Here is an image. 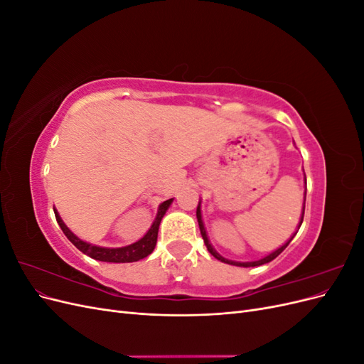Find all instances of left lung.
<instances>
[{"label": "left lung", "instance_id": "obj_1", "mask_svg": "<svg viewBox=\"0 0 364 364\" xmlns=\"http://www.w3.org/2000/svg\"><path fill=\"white\" fill-rule=\"evenodd\" d=\"M304 213H305V205H304ZM304 213H302V218H301V223H299V228H301V225H302V222H304ZM197 222H199V228H200V234H202V238H203V241H205V246H206V249H208V252L211 253L213 257H215L217 259H220L222 262H228V264H232V266H240V267H257V266H262V264H266V262H270V261H273L274 258H277L281 252H284V249L287 247L289 245H290V241L293 240V237L297 234V232H294V235L287 241V243H285L284 246H281L278 250H274L273 253H270V255H267L266 258H262V259H258V261H252V262H235V261H230V259H225L223 257H220L218 253L213 249V246L209 245V240H208V237H206V230H205V226H203V222H202V214H200V205L197 206Z\"/></svg>", "mask_w": 364, "mask_h": 364}]
</instances>
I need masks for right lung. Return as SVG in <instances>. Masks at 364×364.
<instances>
[{
  "label": "right lung",
  "instance_id": "1",
  "mask_svg": "<svg viewBox=\"0 0 364 364\" xmlns=\"http://www.w3.org/2000/svg\"><path fill=\"white\" fill-rule=\"evenodd\" d=\"M171 202H173V199H168V200H165L164 203H161L155 222H153L151 228L149 229V232L144 237H142L139 241H136V243H134V245L126 246V247H119V249H106V247H98V246H92V245L85 243V241L77 238L71 232V230L63 225L62 218L59 217V214L56 211H54V215H56V220H58L60 229L63 230V234L67 235V238L71 241V243L80 252H83L85 255L91 257L94 259H98V261H106V262H134V261L146 258L147 255H150V253L153 252V249H155L156 240H158L159 223H161V220H162L165 211H167Z\"/></svg>",
  "mask_w": 364,
  "mask_h": 364
}]
</instances>
